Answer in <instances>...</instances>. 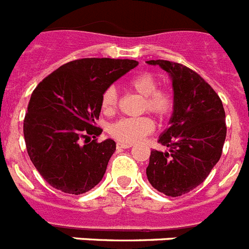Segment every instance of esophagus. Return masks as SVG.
<instances>
[{"instance_id": "34e87169", "label": "esophagus", "mask_w": 249, "mask_h": 249, "mask_svg": "<svg viewBox=\"0 0 249 249\" xmlns=\"http://www.w3.org/2000/svg\"><path fill=\"white\" fill-rule=\"evenodd\" d=\"M116 147H117V149H126V148H131L132 144L131 143H121V142H118V143L116 144Z\"/></svg>"}]
</instances>
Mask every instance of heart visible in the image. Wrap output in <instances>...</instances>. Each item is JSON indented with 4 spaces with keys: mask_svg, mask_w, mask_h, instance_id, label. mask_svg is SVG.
I'll list each match as a JSON object with an SVG mask.
<instances>
[{
    "mask_svg": "<svg viewBox=\"0 0 249 249\" xmlns=\"http://www.w3.org/2000/svg\"><path fill=\"white\" fill-rule=\"evenodd\" d=\"M128 86L136 93L143 96L142 111L155 114L158 120H166L175 109V98L171 92L160 89V80L151 72H142L129 78ZM120 96L114 86H108L101 96V107L106 113H113L118 107ZM155 129V122L148 116L127 117L116 121L108 132L121 143H135Z\"/></svg>",
    "mask_w": 249,
    "mask_h": 249,
    "instance_id": "heart-1",
    "label": "heart"
}]
</instances>
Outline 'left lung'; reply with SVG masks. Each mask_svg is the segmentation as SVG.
<instances>
[{
    "label": "left lung",
    "mask_w": 249,
    "mask_h": 249,
    "mask_svg": "<svg viewBox=\"0 0 249 249\" xmlns=\"http://www.w3.org/2000/svg\"><path fill=\"white\" fill-rule=\"evenodd\" d=\"M147 63L168 72L175 91L171 126L158 140L168 151L152 149L147 178L158 192L178 197L199 186L221 158L226 113L218 94L197 72L164 59Z\"/></svg>",
    "instance_id": "obj_1"
}]
</instances>
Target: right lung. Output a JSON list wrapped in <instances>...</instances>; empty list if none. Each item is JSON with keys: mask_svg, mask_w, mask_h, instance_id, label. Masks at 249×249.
Listing matches in <instances>:
<instances>
[{"mask_svg": "<svg viewBox=\"0 0 249 249\" xmlns=\"http://www.w3.org/2000/svg\"><path fill=\"white\" fill-rule=\"evenodd\" d=\"M138 65L133 59L81 58L65 63L37 85L23 120L31 160L48 184L68 195L97 186L116 142H98L101 96ZM94 140L89 142V136ZM85 140L82 145L80 142Z\"/></svg>", "mask_w": 249, "mask_h": 249, "instance_id": "1", "label": "right lung"}]
</instances>
